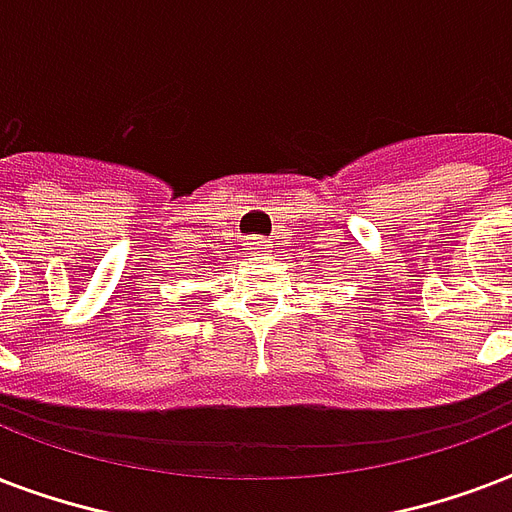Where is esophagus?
Wrapping results in <instances>:
<instances>
[{
	"instance_id": "esophagus-1",
	"label": "esophagus",
	"mask_w": 512,
	"mask_h": 512,
	"mask_svg": "<svg viewBox=\"0 0 512 512\" xmlns=\"http://www.w3.org/2000/svg\"><path fill=\"white\" fill-rule=\"evenodd\" d=\"M245 251L253 253V256H264V251H267V240H264V237H251V240L245 243Z\"/></svg>"
}]
</instances>
